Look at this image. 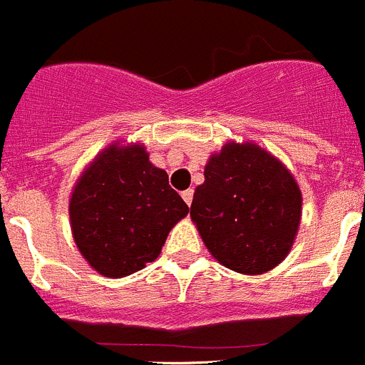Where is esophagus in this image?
Wrapping results in <instances>:
<instances>
[{
	"mask_svg": "<svg viewBox=\"0 0 365 365\" xmlns=\"http://www.w3.org/2000/svg\"><path fill=\"white\" fill-rule=\"evenodd\" d=\"M192 196H195V190H192V189H187V190H183V192H182V198H183V202L187 203V205H190V203H192Z\"/></svg>",
	"mask_w": 365,
	"mask_h": 365,
	"instance_id": "34e87169",
	"label": "esophagus"
}]
</instances>
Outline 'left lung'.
<instances>
[{
	"label": "left lung",
	"mask_w": 365,
	"mask_h": 365,
	"mask_svg": "<svg viewBox=\"0 0 365 365\" xmlns=\"http://www.w3.org/2000/svg\"><path fill=\"white\" fill-rule=\"evenodd\" d=\"M190 218L220 264L244 274L277 267L293 245L302 195L287 169L252 143L211 156Z\"/></svg>",
	"instance_id": "1"
}]
</instances>
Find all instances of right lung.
I'll return each mask as SVG.
<instances>
[{"label": "right lung", "mask_w": 365, "mask_h": 365, "mask_svg": "<svg viewBox=\"0 0 365 365\" xmlns=\"http://www.w3.org/2000/svg\"><path fill=\"white\" fill-rule=\"evenodd\" d=\"M68 209L80 252L110 278L158 258L170 229L189 212L142 145L103 150L74 187Z\"/></svg>", "instance_id": "obj_1"}]
</instances>
